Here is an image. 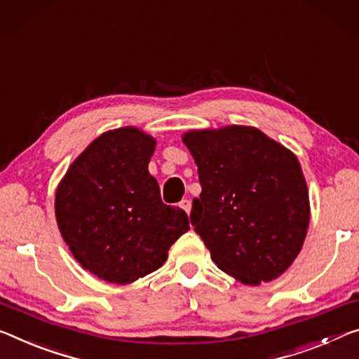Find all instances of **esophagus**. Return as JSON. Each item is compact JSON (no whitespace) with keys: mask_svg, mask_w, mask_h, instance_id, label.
<instances>
[{"mask_svg":"<svg viewBox=\"0 0 359 359\" xmlns=\"http://www.w3.org/2000/svg\"><path fill=\"white\" fill-rule=\"evenodd\" d=\"M180 208L184 209L187 214H189L190 210H191V201H190V200H182V201H180Z\"/></svg>","mask_w":359,"mask_h":359,"instance_id":"1","label":"esophagus"}]
</instances>
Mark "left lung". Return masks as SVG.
<instances>
[{"label": "left lung", "instance_id": "left-lung-1", "mask_svg": "<svg viewBox=\"0 0 359 359\" xmlns=\"http://www.w3.org/2000/svg\"><path fill=\"white\" fill-rule=\"evenodd\" d=\"M184 144L201 184L190 220L219 269L244 284L283 275L300 252L310 220L294 153L243 126L191 130Z\"/></svg>", "mask_w": 359, "mask_h": 359}]
</instances>
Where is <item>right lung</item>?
Returning a JSON list of instances; mask_svg holds the SVG:
<instances>
[{
  "mask_svg": "<svg viewBox=\"0 0 359 359\" xmlns=\"http://www.w3.org/2000/svg\"><path fill=\"white\" fill-rule=\"evenodd\" d=\"M155 140L135 128L102 134L79 155L55 193L62 238L84 269L128 284L158 270L189 215L161 201L149 172Z\"/></svg>",
  "mask_w": 359,
  "mask_h": 359,
  "instance_id": "add662e5",
  "label": "right lung"
}]
</instances>
